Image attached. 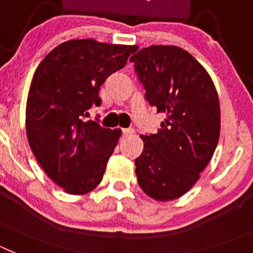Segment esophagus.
Masks as SVG:
<instances>
[{"label":"esophagus","mask_w":253,"mask_h":253,"mask_svg":"<svg viewBox=\"0 0 253 253\" xmlns=\"http://www.w3.org/2000/svg\"><path fill=\"white\" fill-rule=\"evenodd\" d=\"M133 133H134L133 129H123V130H122L123 137H129V135H131Z\"/></svg>","instance_id":"esophagus-1"}]
</instances>
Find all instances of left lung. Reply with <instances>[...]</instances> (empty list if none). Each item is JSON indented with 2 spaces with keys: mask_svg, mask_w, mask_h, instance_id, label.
Returning a JSON list of instances; mask_svg holds the SVG:
<instances>
[{
  "mask_svg": "<svg viewBox=\"0 0 253 253\" xmlns=\"http://www.w3.org/2000/svg\"><path fill=\"white\" fill-rule=\"evenodd\" d=\"M130 62L144 99L165 114L157 133L140 135L138 184L156 200H173L195 185L213 157L220 131L218 93L204 67L178 46L140 49Z\"/></svg>",
  "mask_w": 253,
  "mask_h": 253,
  "instance_id": "obj_1",
  "label": "left lung"
}]
</instances>
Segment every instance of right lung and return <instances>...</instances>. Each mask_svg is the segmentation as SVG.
<instances>
[{
	"label": "right lung",
	"instance_id": "add662e5",
	"mask_svg": "<svg viewBox=\"0 0 253 253\" xmlns=\"http://www.w3.org/2000/svg\"><path fill=\"white\" fill-rule=\"evenodd\" d=\"M135 50L92 39L62 43L38 66L26 104V133L42 169L64 191L81 195L101 182L120 130L86 122L100 106L105 80Z\"/></svg>",
	"mask_w": 253,
	"mask_h": 253
}]
</instances>
